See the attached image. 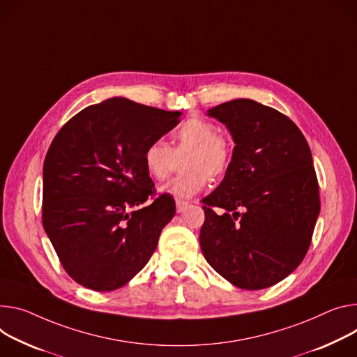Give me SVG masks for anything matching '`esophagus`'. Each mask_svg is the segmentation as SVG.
Returning a JSON list of instances; mask_svg holds the SVG:
<instances>
[{
  "label": "esophagus",
  "mask_w": 357,
  "mask_h": 357,
  "mask_svg": "<svg viewBox=\"0 0 357 357\" xmlns=\"http://www.w3.org/2000/svg\"><path fill=\"white\" fill-rule=\"evenodd\" d=\"M188 205H189L188 201H181V199H178V201H176V212H178V213L183 212Z\"/></svg>",
  "instance_id": "1"
}]
</instances>
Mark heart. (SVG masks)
<instances>
[{
	"label": "heart",
	"instance_id": "heart-1",
	"mask_svg": "<svg viewBox=\"0 0 357 357\" xmlns=\"http://www.w3.org/2000/svg\"><path fill=\"white\" fill-rule=\"evenodd\" d=\"M174 149L164 141L149 142L142 155L144 167L155 181L165 179L175 165V153L183 158L181 175L169 181L162 190L176 199L197 195L209 182V176L219 179L232 165L234 144L228 135L218 132V126L205 118H189L172 134Z\"/></svg>",
	"mask_w": 357,
	"mask_h": 357
}]
</instances>
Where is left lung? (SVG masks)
Here are the masks:
<instances>
[{
  "label": "left lung",
  "instance_id": "8db88e82",
  "mask_svg": "<svg viewBox=\"0 0 357 357\" xmlns=\"http://www.w3.org/2000/svg\"><path fill=\"white\" fill-rule=\"evenodd\" d=\"M208 114L236 145L229 171L202 199V253L241 289L273 286L303 261L320 212L310 148L294 121L256 101L234 100Z\"/></svg>",
  "mask_w": 357,
  "mask_h": 357
}]
</instances>
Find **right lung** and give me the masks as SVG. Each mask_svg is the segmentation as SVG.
Wrapping results in <instances>:
<instances>
[{
	"label": "right lung",
	"instance_id": "obj_1",
	"mask_svg": "<svg viewBox=\"0 0 357 357\" xmlns=\"http://www.w3.org/2000/svg\"><path fill=\"white\" fill-rule=\"evenodd\" d=\"M179 116L111 98L74 115L52 139L44 160L43 226L77 283L111 291L148 264L175 201L156 193L142 155Z\"/></svg>",
	"mask_w": 357,
	"mask_h": 357
}]
</instances>
